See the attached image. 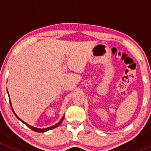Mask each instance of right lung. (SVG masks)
Masks as SVG:
<instances>
[{
  "mask_svg": "<svg viewBox=\"0 0 151 151\" xmlns=\"http://www.w3.org/2000/svg\"><path fill=\"white\" fill-rule=\"evenodd\" d=\"M9 95V94H8ZM9 101H10V106L12 107V105H11V102H10V97H9ZM12 110H13V113H14V114L15 115V116H16L17 118H18V119H19V120H20L22 121V123H23L24 124H25L26 126H27V127H29L30 128V129H32V131H35V132H38V133H43V132H45V131H49V130H51V129H55V128H56V127H58V126H59L60 125V124H61V123L62 122V120H63V119H64V116L62 117V119H61V121H60V122L59 123H58V124H55V125H54V126H51V127H49V128H46V129H38V128H35V127H33V126H30L29 125V124H27V123H25V122H24L22 120H21V119H20V118H19L18 116L16 115V114H15V113L14 112V111H13V108H12Z\"/></svg>",
  "mask_w": 151,
  "mask_h": 151,
  "instance_id": "1",
  "label": "right lung"
}]
</instances>
